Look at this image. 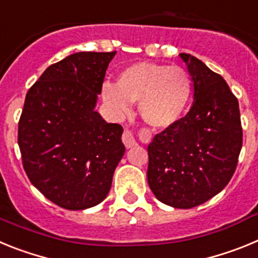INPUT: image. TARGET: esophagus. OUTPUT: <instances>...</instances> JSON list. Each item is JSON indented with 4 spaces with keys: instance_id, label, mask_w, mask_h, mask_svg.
Here are the masks:
<instances>
[{
    "instance_id": "34e87169",
    "label": "esophagus",
    "mask_w": 258,
    "mask_h": 258,
    "mask_svg": "<svg viewBox=\"0 0 258 258\" xmlns=\"http://www.w3.org/2000/svg\"><path fill=\"white\" fill-rule=\"evenodd\" d=\"M122 142H124V145L126 149H132V147L137 146L136 138H134L133 133H132L129 129H125L124 133H122Z\"/></svg>"
}]
</instances>
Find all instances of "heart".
<instances>
[{
  "instance_id": "heart-1",
  "label": "heart",
  "mask_w": 258,
  "mask_h": 258,
  "mask_svg": "<svg viewBox=\"0 0 258 258\" xmlns=\"http://www.w3.org/2000/svg\"><path fill=\"white\" fill-rule=\"evenodd\" d=\"M102 97L120 118L129 115L132 103L138 102L143 121L156 129H165L177 124L187 111L192 81L181 67L140 61L124 68L116 85L104 84Z\"/></svg>"
}]
</instances>
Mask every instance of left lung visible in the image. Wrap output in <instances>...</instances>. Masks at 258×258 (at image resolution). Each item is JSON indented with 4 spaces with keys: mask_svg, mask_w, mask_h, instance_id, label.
<instances>
[{
    "mask_svg": "<svg viewBox=\"0 0 258 258\" xmlns=\"http://www.w3.org/2000/svg\"><path fill=\"white\" fill-rule=\"evenodd\" d=\"M194 86L187 115L147 147V181L157 200L188 209L225 188L243 143L239 103L226 81L190 54H179Z\"/></svg>",
    "mask_w": 258,
    "mask_h": 258,
    "instance_id": "left-lung-1",
    "label": "left lung"
}]
</instances>
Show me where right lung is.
<instances>
[{
    "label": "right lung",
    "instance_id": "1",
    "mask_svg": "<svg viewBox=\"0 0 258 258\" xmlns=\"http://www.w3.org/2000/svg\"><path fill=\"white\" fill-rule=\"evenodd\" d=\"M115 54H71L27 93L18 129L23 166L32 184L61 208L83 211L103 202L124 156L122 126L95 111Z\"/></svg>",
    "mask_w": 258,
    "mask_h": 258
}]
</instances>
